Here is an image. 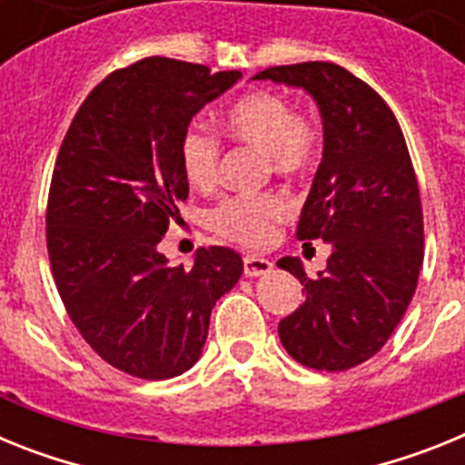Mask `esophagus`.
<instances>
[{"label": "esophagus", "mask_w": 465, "mask_h": 465, "mask_svg": "<svg viewBox=\"0 0 465 465\" xmlns=\"http://www.w3.org/2000/svg\"><path fill=\"white\" fill-rule=\"evenodd\" d=\"M272 272V261L261 256H244V274L246 277H262Z\"/></svg>", "instance_id": "34e87169"}]
</instances>
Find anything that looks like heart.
Here are the masks:
<instances>
[{
  "label": "heart",
  "mask_w": 465,
  "mask_h": 465,
  "mask_svg": "<svg viewBox=\"0 0 465 465\" xmlns=\"http://www.w3.org/2000/svg\"><path fill=\"white\" fill-rule=\"evenodd\" d=\"M221 123L240 142L253 143L268 153L270 165L279 174H300L319 153V130L305 116L293 114L282 94L252 93L228 106ZM221 143L216 134L193 123L179 139V163L186 182L207 188L219 174ZM291 212L289 200L279 193L228 197L209 212V225L219 235L244 246H265L272 242L277 223Z\"/></svg>",
  "instance_id": "heart-1"
}]
</instances>
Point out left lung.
<instances>
[{
	"label": "left lung",
	"instance_id": "1",
	"mask_svg": "<svg viewBox=\"0 0 465 465\" xmlns=\"http://www.w3.org/2000/svg\"><path fill=\"white\" fill-rule=\"evenodd\" d=\"M252 81L305 90L323 123L298 240H323L331 256L316 279L300 258L277 262L307 291L279 322V340L307 368L349 371L384 347L417 289L424 216L408 146L386 102L338 64L270 67Z\"/></svg>",
	"mask_w": 465,
	"mask_h": 465
}]
</instances>
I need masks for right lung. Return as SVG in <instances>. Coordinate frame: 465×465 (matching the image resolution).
<instances>
[{"label": "right lung", "instance_id": "obj_1", "mask_svg": "<svg viewBox=\"0 0 465 465\" xmlns=\"http://www.w3.org/2000/svg\"><path fill=\"white\" fill-rule=\"evenodd\" d=\"M240 79L146 57L85 97L60 146L46 212L53 277L85 342L127 375L191 371L216 300L242 277L225 246L197 249L188 270L158 249L188 197L179 139Z\"/></svg>", "mask_w": 465, "mask_h": 465}]
</instances>
